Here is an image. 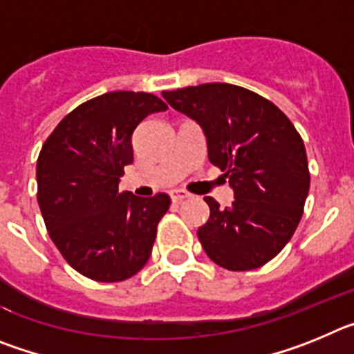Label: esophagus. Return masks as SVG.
Here are the masks:
<instances>
[{"label":"esophagus","mask_w":354,"mask_h":354,"mask_svg":"<svg viewBox=\"0 0 354 354\" xmlns=\"http://www.w3.org/2000/svg\"><path fill=\"white\" fill-rule=\"evenodd\" d=\"M170 196H171V200H174V202H180V200L187 198L189 195H187L186 192H183V189H175V192L170 193Z\"/></svg>","instance_id":"esophagus-1"}]
</instances>
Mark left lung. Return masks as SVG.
<instances>
[{
	"instance_id": "8db88e82",
	"label": "left lung",
	"mask_w": 354,
	"mask_h": 354,
	"mask_svg": "<svg viewBox=\"0 0 354 354\" xmlns=\"http://www.w3.org/2000/svg\"><path fill=\"white\" fill-rule=\"evenodd\" d=\"M162 97L196 120L209 161L234 189L230 207L205 196L211 216L198 239L212 262L250 271L282 252L298 228L310 187L301 136L282 109L237 84L205 83L165 90Z\"/></svg>"
}]
</instances>
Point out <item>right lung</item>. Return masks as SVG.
I'll return each instance as SVG.
<instances>
[{
    "label": "right lung",
    "instance_id": "add662e5",
    "mask_svg": "<svg viewBox=\"0 0 354 354\" xmlns=\"http://www.w3.org/2000/svg\"><path fill=\"white\" fill-rule=\"evenodd\" d=\"M168 106L152 93L109 92L74 108L37 159V200L62 257L95 282H122L147 264L170 196L118 192L133 134Z\"/></svg>",
    "mask_w": 354,
    "mask_h": 354
}]
</instances>
